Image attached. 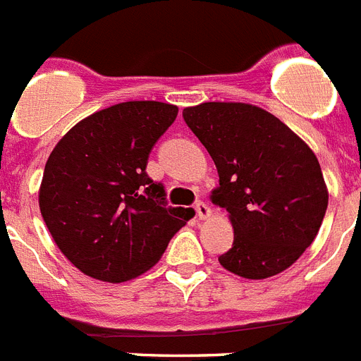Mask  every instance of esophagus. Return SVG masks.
<instances>
[{"label": "esophagus", "mask_w": 361, "mask_h": 361, "mask_svg": "<svg viewBox=\"0 0 361 361\" xmlns=\"http://www.w3.org/2000/svg\"><path fill=\"white\" fill-rule=\"evenodd\" d=\"M195 212H197L199 219H207V217L210 216V212H212V210H210V207H208L204 201H197V202H195Z\"/></svg>", "instance_id": "34e87169"}]
</instances>
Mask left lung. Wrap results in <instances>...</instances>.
<instances>
[{
	"instance_id": "left-lung-1",
	"label": "left lung",
	"mask_w": 361,
	"mask_h": 361,
	"mask_svg": "<svg viewBox=\"0 0 361 361\" xmlns=\"http://www.w3.org/2000/svg\"><path fill=\"white\" fill-rule=\"evenodd\" d=\"M183 118L216 164L212 201L227 208L234 243L219 264L243 279H267L297 262L329 207L314 151L279 118L245 103H202Z\"/></svg>"
}]
</instances>
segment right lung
<instances>
[{
    "instance_id": "add662e5",
    "label": "right lung",
    "mask_w": 361,
    "mask_h": 361,
    "mask_svg": "<svg viewBox=\"0 0 361 361\" xmlns=\"http://www.w3.org/2000/svg\"><path fill=\"white\" fill-rule=\"evenodd\" d=\"M178 109L127 101L77 123L55 145L40 186L53 240L85 275L125 282L153 267L193 208L169 207L149 177V154Z\"/></svg>"
}]
</instances>
